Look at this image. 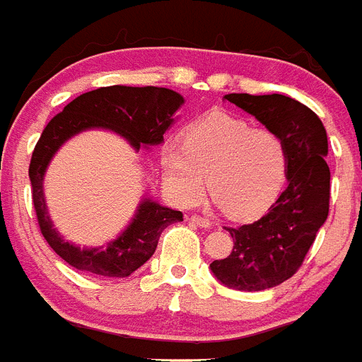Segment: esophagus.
I'll use <instances>...</instances> for the list:
<instances>
[{"label": "esophagus", "instance_id": "34e87169", "mask_svg": "<svg viewBox=\"0 0 362 362\" xmlns=\"http://www.w3.org/2000/svg\"><path fill=\"white\" fill-rule=\"evenodd\" d=\"M190 221L194 223V225L201 226V228H212V221L204 219V217H201V216H192Z\"/></svg>", "mask_w": 362, "mask_h": 362}]
</instances>
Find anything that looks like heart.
Here are the masks:
<instances>
[{
    "mask_svg": "<svg viewBox=\"0 0 362 362\" xmlns=\"http://www.w3.org/2000/svg\"><path fill=\"white\" fill-rule=\"evenodd\" d=\"M163 181L181 206L199 203L209 190L230 217L248 219L274 203L288 168L286 145L270 129L228 112H210L187 124L183 141L159 153Z\"/></svg>",
    "mask_w": 362,
    "mask_h": 362,
    "instance_id": "heart-1",
    "label": "heart"
}]
</instances>
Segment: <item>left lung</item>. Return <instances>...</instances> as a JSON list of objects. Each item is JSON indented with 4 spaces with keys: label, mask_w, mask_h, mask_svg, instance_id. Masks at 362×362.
Masks as SVG:
<instances>
[{
    "label": "left lung",
    "mask_w": 362,
    "mask_h": 362,
    "mask_svg": "<svg viewBox=\"0 0 362 362\" xmlns=\"http://www.w3.org/2000/svg\"><path fill=\"white\" fill-rule=\"evenodd\" d=\"M286 145V187L268 212L250 225L228 230L233 250L210 264L214 277L228 288L261 292L284 283L305 261L328 217L330 168L328 136L317 114L283 94H226Z\"/></svg>",
    "instance_id": "1"
}]
</instances>
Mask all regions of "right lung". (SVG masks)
Here are the masks:
<instances>
[{
	"label": "right lung",
	"mask_w": 362,
	"mask_h": 362,
	"mask_svg": "<svg viewBox=\"0 0 362 362\" xmlns=\"http://www.w3.org/2000/svg\"><path fill=\"white\" fill-rule=\"evenodd\" d=\"M183 103L179 92L163 86H101L72 99L45 127L28 168L32 201L43 238L70 267L103 277H129L152 257L163 230L183 221V214L163 206L145 192L130 223L116 238L83 248L69 243L54 228L43 192L45 175L57 150L86 130H108L123 137L136 152L148 150L161 145L163 134L177 119L175 112Z\"/></svg>",
	"instance_id": "add662e5"
}]
</instances>
